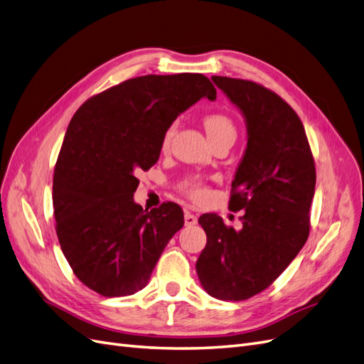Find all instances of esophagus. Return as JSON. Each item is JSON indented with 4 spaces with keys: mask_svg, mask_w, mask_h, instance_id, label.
Here are the masks:
<instances>
[{
    "mask_svg": "<svg viewBox=\"0 0 364 364\" xmlns=\"http://www.w3.org/2000/svg\"><path fill=\"white\" fill-rule=\"evenodd\" d=\"M197 225V217L190 211H185V226H194Z\"/></svg>",
    "mask_w": 364,
    "mask_h": 364,
    "instance_id": "34e87169",
    "label": "esophagus"
}]
</instances>
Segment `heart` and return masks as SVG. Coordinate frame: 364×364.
<instances>
[{"label": "heart", "instance_id": "b5f03b06", "mask_svg": "<svg viewBox=\"0 0 364 364\" xmlns=\"http://www.w3.org/2000/svg\"><path fill=\"white\" fill-rule=\"evenodd\" d=\"M203 126L208 134V138L211 142L223 138V136H235L237 129L228 115L225 114H208L203 118ZM176 132V124H171L167 130H165L164 138H162V147H167ZM182 191L188 194L194 200H202L206 196V188L202 183V181L190 178L182 182Z\"/></svg>", "mask_w": 364, "mask_h": 364}]
</instances>
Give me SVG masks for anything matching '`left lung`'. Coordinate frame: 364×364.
<instances>
[{
  "instance_id": "obj_1",
  "label": "left lung",
  "mask_w": 364,
  "mask_h": 364,
  "mask_svg": "<svg viewBox=\"0 0 364 364\" xmlns=\"http://www.w3.org/2000/svg\"><path fill=\"white\" fill-rule=\"evenodd\" d=\"M211 79L240 109L247 129L229 200L230 209L245 214L238 230L217 214L200 215L206 246L196 270L208 294L245 301L266 290L304 247L316 168L302 121L279 95L255 82Z\"/></svg>"
}]
</instances>
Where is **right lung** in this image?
<instances>
[{"label": "right lung", "mask_w": 364, "mask_h": 364, "mask_svg": "<svg viewBox=\"0 0 364 364\" xmlns=\"http://www.w3.org/2000/svg\"><path fill=\"white\" fill-rule=\"evenodd\" d=\"M200 98H217L203 74H150L91 97L73 117L54 168V218L75 277L98 294L144 289L183 226L179 205L149 213L134 193L136 173L158 162L165 130Z\"/></svg>", "instance_id": "1"}]
</instances>
